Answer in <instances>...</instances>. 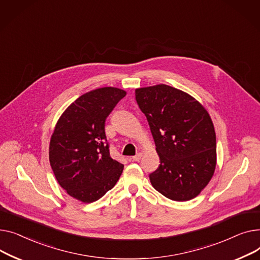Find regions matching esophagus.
Here are the masks:
<instances>
[{
    "instance_id": "obj_1",
    "label": "esophagus",
    "mask_w": 260,
    "mask_h": 260,
    "mask_svg": "<svg viewBox=\"0 0 260 260\" xmlns=\"http://www.w3.org/2000/svg\"><path fill=\"white\" fill-rule=\"evenodd\" d=\"M142 156H143V154L140 152V153H137L136 155H134V156L132 157V160H133V161H139V160H141Z\"/></svg>"
}]
</instances>
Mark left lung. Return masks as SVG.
Instances as JSON below:
<instances>
[{
	"label": "left lung",
	"mask_w": 260,
	"mask_h": 260,
	"mask_svg": "<svg viewBox=\"0 0 260 260\" xmlns=\"http://www.w3.org/2000/svg\"><path fill=\"white\" fill-rule=\"evenodd\" d=\"M135 100L160 159L149 175L152 186L169 200H192L215 171L216 135L209 113L188 93L164 84L136 89Z\"/></svg>",
	"instance_id": "left-lung-1"
}]
</instances>
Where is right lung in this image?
I'll use <instances>...</instances> for the list:
<instances>
[{
    "label": "right lung",
    "instance_id": "right-lung-1",
    "mask_svg": "<svg viewBox=\"0 0 260 260\" xmlns=\"http://www.w3.org/2000/svg\"><path fill=\"white\" fill-rule=\"evenodd\" d=\"M124 90L104 87L75 100L57 120L49 161L59 186L83 203H93L117 182L124 165L110 156L105 121Z\"/></svg>",
    "mask_w": 260,
    "mask_h": 260
}]
</instances>
